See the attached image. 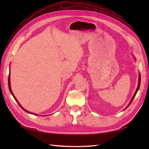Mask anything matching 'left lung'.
I'll list each match as a JSON object with an SVG mask.
<instances>
[{
	"mask_svg": "<svg viewBox=\"0 0 149 149\" xmlns=\"http://www.w3.org/2000/svg\"><path fill=\"white\" fill-rule=\"evenodd\" d=\"M140 81H141V75H140V74H139V79H138V87H137V89H136V91H135V93H134V95H133V97H132V99H131V102H130V103H129V104L128 105V106L126 107V108H127V107L129 106V105H130V104H131V102H132V101L133 100V99H134V97L136 96V93H137V92H138V90H139V88H140Z\"/></svg>",
	"mask_w": 149,
	"mask_h": 149,
	"instance_id": "1",
	"label": "left lung"
}]
</instances>
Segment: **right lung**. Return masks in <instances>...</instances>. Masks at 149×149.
I'll return each instance as SVG.
<instances>
[{
    "label": "right lung",
    "mask_w": 149,
    "mask_h": 149,
    "mask_svg": "<svg viewBox=\"0 0 149 149\" xmlns=\"http://www.w3.org/2000/svg\"><path fill=\"white\" fill-rule=\"evenodd\" d=\"M8 86H9V91H10V92H11V93L12 94V95L13 96L14 99H15L16 100H17V103L18 104V105L21 107V108H22V109H24V110L25 111H26V112H27V113H31V114H34V115H38L37 114H35V113H31V112H29V111H27V110H26V109H24L23 107H22L21 106L20 104H19V102H18V100H17V99H16V98H15V95H13V92H12V90H11V85H10V74H9V77H8Z\"/></svg>",
    "instance_id": "obj_1"
}]
</instances>
